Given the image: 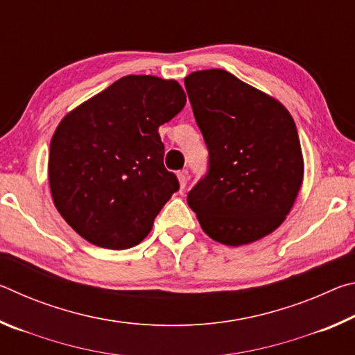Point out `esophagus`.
Listing matches in <instances>:
<instances>
[{
  "label": "esophagus",
  "mask_w": 355,
  "mask_h": 355,
  "mask_svg": "<svg viewBox=\"0 0 355 355\" xmlns=\"http://www.w3.org/2000/svg\"><path fill=\"white\" fill-rule=\"evenodd\" d=\"M177 177H178V182H180V189L183 191L186 186H188V172H186V171L178 172Z\"/></svg>",
  "instance_id": "34e87169"
}]
</instances>
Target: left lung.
<instances>
[{"label": "left lung", "instance_id": "obj_1", "mask_svg": "<svg viewBox=\"0 0 355 355\" xmlns=\"http://www.w3.org/2000/svg\"><path fill=\"white\" fill-rule=\"evenodd\" d=\"M184 86L209 152V171L189 191L188 205L220 244L268 236L291 211L304 180L290 111L220 69L192 71Z\"/></svg>", "mask_w": 355, "mask_h": 355}]
</instances>
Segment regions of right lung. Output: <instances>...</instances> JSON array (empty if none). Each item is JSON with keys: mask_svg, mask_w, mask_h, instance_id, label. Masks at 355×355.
I'll return each mask as SVG.
<instances>
[{"mask_svg": "<svg viewBox=\"0 0 355 355\" xmlns=\"http://www.w3.org/2000/svg\"><path fill=\"white\" fill-rule=\"evenodd\" d=\"M184 105L175 80L128 75L65 114L51 137L48 180L56 209L81 238L122 250L148 235L180 188L158 128Z\"/></svg>", "mask_w": 355, "mask_h": 355, "instance_id": "1", "label": "right lung"}]
</instances>
